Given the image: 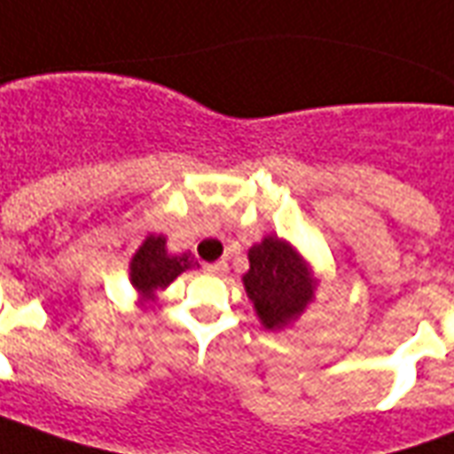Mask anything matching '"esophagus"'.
I'll list each match as a JSON object with an SVG mask.
<instances>
[{
	"instance_id": "1",
	"label": "esophagus",
	"mask_w": 454,
	"mask_h": 454,
	"mask_svg": "<svg viewBox=\"0 0 454 454\" xmlns=\"http://www.w3.org/2000/svg\"><path fill=\"white\" fill-rule=\"evenodd\" d=\"M205 273H210V276H222V273H227V262L207 263V266H205Z\"/></svg>"
}]
</instances>
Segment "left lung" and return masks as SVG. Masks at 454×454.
Returning <instances> with one entry per match:
<instances>
[{
  "instance_id": "obj_1",
  "label": "left lung",
  "mask_w": 454,
  "mask_h": 454,
  "mask_svg": "<svg viewBox=\"0 0 454 454\" xmlns=\"http://www.w3.org/2000/svg\"><path fill=\"white\" fill-rule=\"evenodd\" d=\"M244 288L266 330H281L303 313L315 298V278L291 244L263 237L249 249Z\"/></svg>"
}]
</instances>
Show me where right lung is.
<instances>
[{
  "instance_id": "right-lung-1",
  "label": "right lung",
  "mask_w": 454,
  "mask_h": 454,
  "mask_svg": "<svg viewBox=\"0 0 454 454\" xmlns=\"http://www.w3.org/2000/svg\"><path fill=\"white\" fill-rule=\"evenodd\" d=\"M195 263L198 262L192 259L191 252L178 254V256L168 254L163 234H149L137 249V254L131 256V286L139 291L141 298H153L156 291H163Z\"/></svg>"
}]
</instances>
